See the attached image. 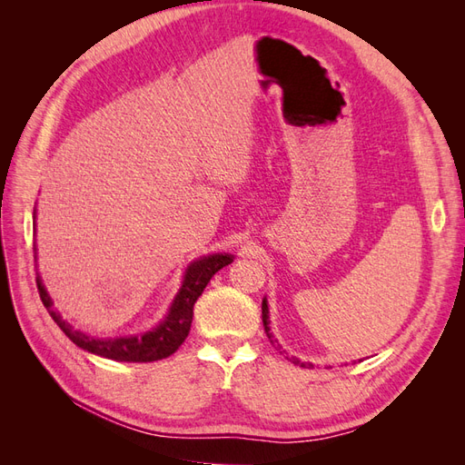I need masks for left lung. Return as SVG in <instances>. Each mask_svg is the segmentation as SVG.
<instances>
[{"mask_svg": "<svg viewBox=\"0 0 465 465\" xmlns=\"http://www.w3.org/2000/svg\"><path fill=\"white\" fill-rule=\"evenodd\" d=\"M262 320H263V328H265V333H267V337H270L272 340V333H270V312H267V302H265V299H263V302H262ZM272 343H275V341H272ZM279 347V345H277ZM281 349V347H279ZM281 353H285V351H281ZM285 359H289L291 362H294V364H301V367H306V362H301L299 359H294V357H285ZM308 367H312V364H308Z\"/></svg>", "mask_w": 465, "mask_h": 465, "instance_id": "8db88e82", "label": "left lung"}]
</instances>
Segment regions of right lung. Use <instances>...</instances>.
I'll list each match as a JSON object with an SVG mask.
<instances>
[{
    "label": "right lung",
    "instance_id": "1",
    "mask_svg": "<svg viewBox=\"0 0 465 465\" xmlns=\"http://www.w3.org/2000/svg\"><path fill=\"white\" fill-rule=\"evenodd\" d=\"M231 262H232V256H229V254H215V256H207L200 262H193L188 267L184 283H182V289L176 294V299L171 306V312H168L166 320L163 323H159V326L153 331H147L145 335H139V337L96 340V337L77 331L69 326V323H65L58 312L52 311V301L48 297L45 285L40 283L38 277H36V287H38L40 301L46 306V311L50 312L52 320L58 323L60 330L77 347L89 351V353L101 355L106 359H114V361L151 362V361L171 357L174 351L182 343H184V340L188 337V331H190V326H192L195 301L200 299V294L207 287L211 277H213L219 270H223L224 265H229Z\"/></svg>",
    "mask_w": 465,
    "mask_h": 465
}]
</instances>
